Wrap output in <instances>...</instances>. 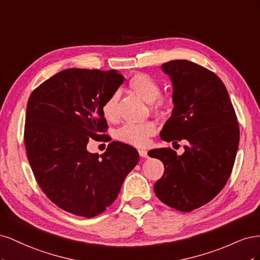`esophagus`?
<instances>
[{
  "label": "esophagus",
  "mask_w": 260,
  "mask_h": 260,
  "mask_svg": "<svg viewBox=\"0 0 260 260\" xmlns=\"http://www.w3.org/2000/svg\"><path fill=\"white\" fill-rule=\"evenodd\" d=\"M139 155L141 157H143V158H145V157H147V152L145 149H139Z\"/></svg>",
  "instance_id": "34e87169"
}]
</instances>
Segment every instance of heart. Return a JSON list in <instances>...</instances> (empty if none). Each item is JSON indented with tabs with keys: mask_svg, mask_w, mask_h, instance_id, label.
<instances>
[{
	"mask_svg": "<svg viewBox=\"0 0 260 260\" xmlns=\"http://www.w3.org/2000/svg\"><path fill=\"white\" fill-rule=\"evenodd\" d=\"M129 89L138 96L151 103L152 112L158 117L168 115L172 109V100L160 94V85L153 77L147 74L138 73L133 75L129 80ZM102 114L109 122H116L119 118L118 113V95L112 94L102 105ZM157 131L153 121H144L141 123H127L118 131V139L133 146H145L148 139Z\"/></svg>",
	"mask_w": 260,
	"mask_h": 260,
	"instance_id": "obj_1",
	"label": "heart"
}]
</instances>
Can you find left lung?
Wrapping results in <instances>:
<instances>
[{"label":"left lung","instance_id":"left-lung-1","mask_svg":"<svg viewBox=\"0 0 260 260\" xmlns=\"http://www.w3.org/2000/svg\"><path fill=\"white\" fill-rule=\"evenodd\" d=\"M161 68L174 85L175 108L160 138L174 144L185 140L186 145L180 156L170 147L148 152L165 166L154 191L167 206L188 212L216 198L229 180L239 147V122L216 74L185 59L170 60Z\"/></svg>","mask_w":260,"mask_h":260}]
</instances>
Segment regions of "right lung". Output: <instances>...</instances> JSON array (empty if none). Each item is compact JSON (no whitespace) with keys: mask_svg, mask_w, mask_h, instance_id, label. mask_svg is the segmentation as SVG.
Masks as SVG:
<instances>
[{"mask_svg":"<svg viewBox=\"0 0 260 260\" xmlns=\"http://www.w3.org/2000/svg\"><path fill=\"white\" fill-rule=\"evenodd\" d=\"M123 80L116 70L66 69L28 100L23 140L30 167L49 200L73 215L105 211L139 161L137 149L118 141L101 156L86 149L90 139L109 138L102 105Z\"/></svg>","mask_w":260,"mask_h":260,"instance_id":"add662e5","label":"right lung"}]
</instances>
